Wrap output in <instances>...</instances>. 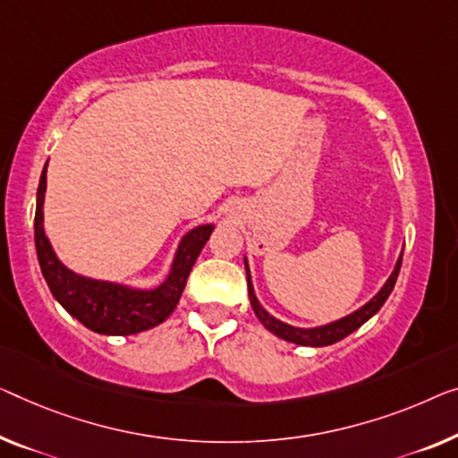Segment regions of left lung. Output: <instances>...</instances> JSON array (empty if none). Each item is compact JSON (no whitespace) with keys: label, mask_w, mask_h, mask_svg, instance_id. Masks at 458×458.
<instances>
[{"label":"left lung","mask_w":458,"mask_h":458,"mask_svg":"<svg viewBox=\"0 0 458 458\" xmlns=\"http://www.w3.org/2000/svg\"><path fill=\"white\" fill-rule=\"evenodd\" d=\"M401 261H403V252L399 255V261L394 263V269L391 273V277H388L385 285H382V288L378 290V294L368 300V302L361 306V309L353 310L352 315H347L344 318L333 320V323H327V325H320V327H310V329H302V327H292L288 323H284V320L271 317L269 312L263 309L261 302H259L257 296H255V290H252L249 261H247V257H244V269H247L250 306H252V310H255L257 318L263 323L265 329L271 331L273 335L290 341V344H298V345H310V347L333 345V344H337V341L350 335V333L360 329V327L364 325L368 318H372L382 309V304H385L386 298L391 296V292L394 288V282H397V277H399Z\"/></svg>","instance_id":"left-lung-1"}]
</instances>
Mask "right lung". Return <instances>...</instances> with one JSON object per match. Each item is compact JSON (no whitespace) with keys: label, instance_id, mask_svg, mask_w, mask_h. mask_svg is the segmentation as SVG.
<instances>
[{"label":"right lung","instance_id":"add662e5","mask_svg":"<svg viewBox=\"0 0 458 458\" xmlns=\"http://www.w3.org/2000/svg\"><path fill=\"white\" fill-rule=\"evenodd\" d=\"M45 191L47 164L37 191L34 244H37L40 271L51 294L73 318L100 335H133L152 329L173 315L185 290L189 273L214 232V224L195 226L181 238L168 276L160 285L152 290L131 288V285L78 276L59 261L43 226Z\"/></svg>","mask_w":458,"mask_h":458}]
</instances>
